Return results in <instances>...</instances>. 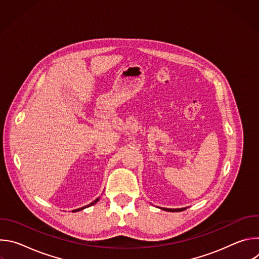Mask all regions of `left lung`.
<instances>
[{
    "instance_id": "8db88e82",
    "label": "left lung",
    "mask_w": 259,
    "mask_h": 259,
    "mask_svg": "<svg viewBox=\"0 0 259 259\" xmlns=\"http://www.w3.org/2000/svg\"><path fill=\"white\" fill-rule=\"evenodd\" d=\"M187 208H180V209H168V208H164V210H166V211H170V212H179V211H183V210H186Z\"/></svg>"
}]
</instances>
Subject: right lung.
<instances>
[{
  "mask_svg": "<svg viewBox=\"0 0 259 259\" xmlns=\"http://www.w3.org/2000/svg\"><path fill=\"white\" fill-rule=\"evenodd\" d=\"M99 199H96L95 201H93L91 204H89V205H87V206H85V207H82V208H79V209H76V210H73V212H78V211H80V210H83L84 208H87V207H90V206H92V205H94L95 203H97V201H98Z\"/></svg>",
  "mask_w": 259,
  "mask_h": 259,
  "instance_id": "add662e5",
  "label": "right lung"
}]
</instances>
